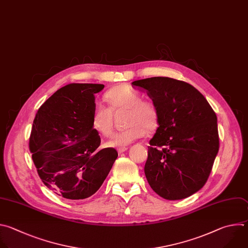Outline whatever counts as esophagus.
<instances>
[{
	"label": "esophagus",
	"instance_id": "esophagus-1",
	"mask_svg": "<svg viewBox=\"0 0 248 248\" xmlns=\"http://www.w3.org/2000/svg\"><path fill=\"white\" fill-rule=\"evenodd\" d=\"M127 150H128L127 146H122V147H118L117 148V152H118V154H122V153L126 152Z\"/></svg>",
	"mask_w": 248,
	"mask_h": 248
}]
</instances>
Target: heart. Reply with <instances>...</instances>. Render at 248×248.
Instances as JSON below:
<instances>
[{
    "label": "heart",
    "instance_id": "obj_1",
    "mask_svg": "<svg viewBox=\"0 0 248 248\" xmlns=\"http://www.w3.org/2000/svg\"><path fill=\"white\" fill-rule=\"evenodd\" d=\"M105 100L108 108L97 105L92 114L93 128L103 136H110L113 130V118L111 112L126 110L124 130L117 132L107 141L109 147H122L128 145L138 139L144 137L146 131H155L159 124V112L156 106L147 100L141 98L137 90L127 85L112 88L105 94Z\"/></svg>",
    "mask_w": 248,
    "mask_h": 248
}]
</instances>
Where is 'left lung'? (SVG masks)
<instances>
[{
	"mask_svg": "<svg viewBox=\"0 0 248 248\" xmlns=\"http://www.w3.org/2000/svg\"><path fill=\"white\" fill-rule=\"evenodd\" d=\"M159 112V127L150 140L144 174L152 188L168 201L199 191L219 151L217 116L203 94L169 77L137 80Z\"/></svg>",
	"mask_w": 248,
	"mask_h": 248,
	"instance_id": "1",
	"label": "left lung"
}]
</instances>
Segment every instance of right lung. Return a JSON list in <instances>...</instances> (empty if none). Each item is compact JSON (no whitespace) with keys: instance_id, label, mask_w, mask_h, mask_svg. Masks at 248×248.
Returning a JSON list of instances; mask_svg holds the SVG:
<instances>
[{"instance_id":"add662e5","label":"right lung","mask_w":248,"mask_h":248,"mask_svg":"<svg viewBox=\"0 0 248 248\" xmlns=\"http://www.w3.org/2000/svg\"><path fill=\"white\" fill-rule=\"evenodd\" d=\"M103 84H68L38 109L29 150L42 182L67 200H84L101 187L118 154L98 150L101 138L92 126L94 93Z\"/></svg>"}]
</instances>
